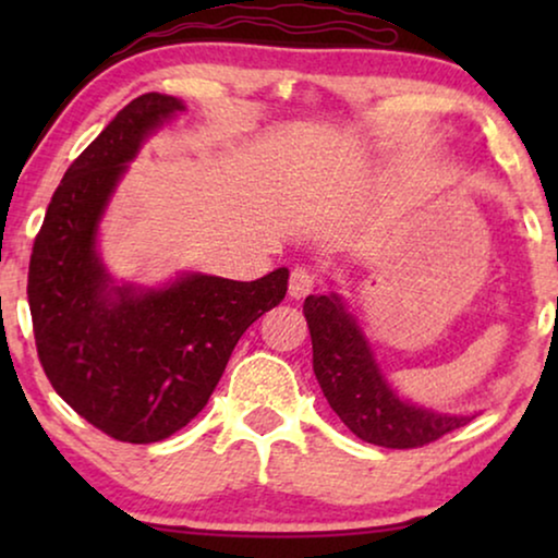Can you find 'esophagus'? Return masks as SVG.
Here are the masks:
<instances>
[{"instance_id": "1", "label": "esophagus", "mask_w": 558, "mask_h": 558, "mask_svg": "<svg viewBox=\"0 0 558 558\" xmlns=\"http://www.w3.org/2000/svg\"><path fill=\"white\" fill-rule=\"evenodd\" d=\"M315 287L317 274L310 271L307 266H294L292 277H289V296H292V300H302V296H307Z\"/></svg>"}]
</instances>
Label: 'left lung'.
Here are the masks:
<instances>
[{"instance_id": "8db88e82", "label": "left lung", "mask_w": 558, "mask_h": 558, "mask_svg": "<svg viewBox=\"0 0 558 558\" xmlns=\"http://www.w3.org/2000/svg\"><path fill=\"white\" fill-rule=\"evenodd\" d=\"M312 338V368L327 403L355 437L388 449H416L468 424V416H447L411 407L391 391L373 361L361 327L335 294L304 300Z\"/></svg>"}]
</instances>
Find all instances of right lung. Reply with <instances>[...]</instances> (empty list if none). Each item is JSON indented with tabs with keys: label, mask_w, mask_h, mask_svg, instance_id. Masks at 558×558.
<instances>
[{
	"label": "right lung",
	"mask_w": 558,
	"mask_h": 558,
	"mask_svg": "<svg viewBox=\"0 0 558 558\" xmlns=\"http://www.w3.org/2000/svg\"><path fill=\"white\" fill-rule=\"evenodd\" d=\"M182 109L162 94L129 101L68 167L29 256L45 376L75 414L129 445L167 439L201 414L241 335L287 294V269L256 281L190 274L159 292H106L98 216L144 134Z\"/></svg>",
	"instance_id": "1"
}]
</instances>
